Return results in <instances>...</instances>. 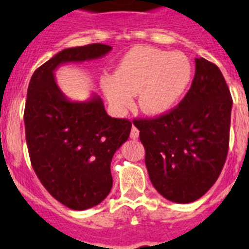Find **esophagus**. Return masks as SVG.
<instances>
[{
	"instance_id": "1",
	"label": "esophagus",
	"mask_w": 249,
	"mask_h": 249,
	"mask_svg": "<svg viewBox=\"0 0 249 249\" xmlns=\"http://www.w3.org/2000/svg\"><path fill=\"white\" fill-rule=\"evenodd\" d=\"M138 136H140V131H138V129H137V127L132 126L131 133H129V137H131L132 140H137Z\"/></svg>"
}]
</instances>
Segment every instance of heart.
<instances>
[{
  "mask_svg": "<svg viewBox=\"0 0 249 249\" xmlns=\"http://www.w3.org/2000/svg\"><path fill=\"white\" fill-rule=\"evenodd\" d=\"M192 72V63L186 54L136 47L123 57L114 74L103 77L101 85L117 113L126 112L138 93V105L144 113L162 114L183 96Z\"/></svg>",
  "mask_w": 249,
  "mask_h": 249,
  "instance_id": "1",
  "label": "heart"
}]
</instances>
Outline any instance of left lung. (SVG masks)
Instances as JSON below:
<instances>
[{
	"mask_svg": "<svg viewBox=\"0 0 249 249\" xmlns=\"http://www.w3.org/2000/svg\"><path fill=\"white\" fill-rule=\"evenodd\" d=\"M232 102L219 68L201 57L181 102L160 116L133 121L149 179L164 198L191 203L218 179L230 147Z\"/></svg>",
	"mask_w": 249,
	"mask_h": 249,
	"instance_id": "left-lung-1",
	"label": "left lung"
}]
</instances>
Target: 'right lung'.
I'll return each mask as SVG.
<instances>
[{"instance_id":"add662e5","label":"right lung","mask_w":249,"mask_h":249,"mask_svg":"<svg viewBox=\"0 0 249 249\" xmlns=\"http://www.w3.org/2000/svg\"><path fill=\"white\" fill-rule=\"evenodd\" d=\"M111 50L102 43L66 48L39 66L28 85L23 120L31 164L48 193L71 210L91 208L108 196L112 157L128 140L132 123L109 117L100 97L66 100L53 71Z\"/></svg>"}]
</instances>
